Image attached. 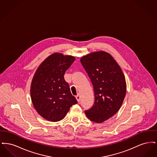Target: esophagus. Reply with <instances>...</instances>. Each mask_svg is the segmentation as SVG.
Instances as JSON below:
<instances>
[{"mask_svg": "<svg viewBox=\"0 0 157 157\" xmlns=\"http://www.w3.org/2000/svg\"><path fill=\"white\" fill-rule=\"evenodd\" d=\"M76 100H77V101L78 102H80V96L79 95H77L76 97Z\"/></svg>", "mask_w": 157, "mask_h": 157, "instance_id": "esophagus-1", "label": "esophagus"}]
</instances>
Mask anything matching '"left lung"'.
I'll return each instance as SVG.
<instances>
[{"label": "left lung", "instance_id": "8db88e82", "mask_svg": "<svg viewBox=\"0 0 157 157\" xmlns=\"http://www.w3.org/2000/svg\"><path fill=\"white\" fill-rule=\"evenodd\" d=\"M81 62L93 85L95 102L85 112L90 121L101 123L120 109L126 94L122 70L108 53L99 51L84 56Z\"/></svg>", "mask_w": 157, "mask_h": 157}]
</instances>
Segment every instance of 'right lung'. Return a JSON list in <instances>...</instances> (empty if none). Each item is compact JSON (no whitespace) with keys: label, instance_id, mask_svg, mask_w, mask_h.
<instances>
[{"label":"right lung","instance_id":"obj_1","mask_svg":"<svg viewBox=\"0 0 157 157\" xmlns=\"http://www.w3.org/2000/svg\"><path fill=\"white\" fill-rule=\"evenodd\" d=\"M75 60L74 56L53 53L41 63L34 75L30 88L32 101L45 120L60 121L77 104L64 79L65 72Z\"/></svg>","mask_w":157,"mask_h":157}]
</instances>
